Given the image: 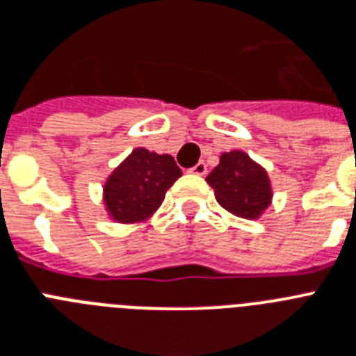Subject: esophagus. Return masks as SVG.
I'll return each instance as SVG.
<instances>
[{
    "mask_svg": "<svg viewBox=\"0 0 356 356\" xmlns=\"http://www.w3.org/2000/svg\"><path fill=\"white\" fill-rule=\"evenodd\" d=\"M189 172H193V175H198V176H204L205 172H207V165H205V161H198L195 167H191Z\"/></svg>",
    "mask_w": 356,
    "mask_h": 356,
    "instance_id": "34e87169",
    "label": "esophagus"
}]
</instances>
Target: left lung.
Instances as JSON below:
<instances>
[{
    "mask_svg": "<svg viewBox=\"0 0 356 356\" xmlns=\"http://www.w3.org/2000/svg\"><path fill=\"white\" fill-rule=\"evenodd\" d=\"M218 204L240 218H258L273 198L266 169L242 151L224 152L207 176Z\"/></svg>",
    "mask_w": 356,
    "mask_h": 356,
    "instance_id": "1",
    "label": "left lung"
}]
</instances>
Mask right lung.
I'll return each instance as SVG.
<instances>
[{
    "label": "right lung",
    "mask_w": 356,
    "mask_h": 356,
    "mask_svg": "<svg viewBox=\"0 0 356 356\" xmlns=\"http://www.w3.org/2000/svg\"><path fill=\"white\" fill-rule=\"evenodd\" d=\"M180 176L181 169L171 154L134 149L105 181L104 202L111 218L120 224L147 220Z\"/></svg>",
    "instance_id": "right-lung-1"
}]
</instances>
